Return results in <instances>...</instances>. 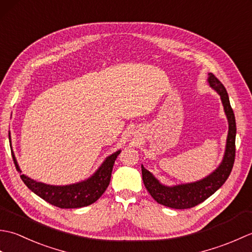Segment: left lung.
<instances>
[{
  "label": "left lung",
  "instance_id": "left-lung-1",
  "mask_svg": "<svg viewBox=\"0 0 252 252\" xmlns=\"http://www.w3.org/2000/svg\"><path fill=\"white\" fill-rule=\"evenodd\" d=\"M207 81L210 88L220 95L224 112L227 118L228 132L225 152H224L221 163L210 174L196 182L172 186L162 184L142 164V176L146 189L155 200L165 207L173 209H189L199 205L207 198L215 194L225 183L233 169L235 160V138H236V121H235L234 111L229 104L228 94L224 85L211 72L208 73Z\"/></svg>",
  "mask_w": 252,
  "mask_h": 252
}]
</instances>
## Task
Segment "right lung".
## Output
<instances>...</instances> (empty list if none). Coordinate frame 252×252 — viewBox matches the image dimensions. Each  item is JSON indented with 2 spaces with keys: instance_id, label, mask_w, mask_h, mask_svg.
Wrapping results in <instances>:
<instances>
[{
  "instance_id": "1",
  "label": "right lung",
  "mask_w": 252,
  "mask_h": 252,
  "mask_svg": "<svg viewBox=\"0 0 252 252\" xmlns=\"http://www.w3.org/2000/svg\"><path fill=\"white\" fill-rule=\"evenodd\" d=\"M8 138L14 163L16 165V169L21 174L23 171L20 170L19 164L17 160H16L15 154L13 152L10 133L8 134ZM120 153L121 149L111 154L110 156L106 157L103 163L99 165L98 169L90 178L73 184L50 185L42 183V182H37L29 178V176H27L26 174H21L20 178L30 190L33 191L35 195L41 197L42 199H44L53 206H56L62 209L82 208L92 205L93 202H95L104 194L106 189L109 185L115 160Z\"/></svg>"
}]
</instances>
